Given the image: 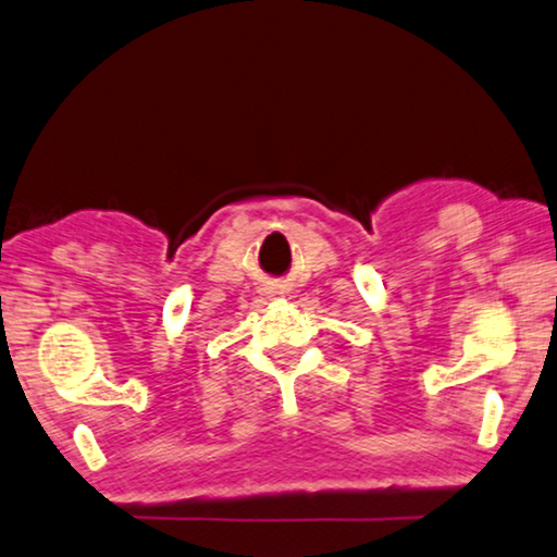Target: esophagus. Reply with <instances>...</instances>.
<instances>
[{"instance_id":"esophagus-1","label":"esophagus","mask_w":557,"mask_h":557,"mask_svg":"<svg viewBox=\"0 0 557 557\" xmlns=\"http://www.w3.org/2000/svg\"><path fill=\"white\" fill-rule=\"evenodd\" d=\"M262 293L268 295V297H275V295H282V293H285V287H282V285H270V287H264Z\"/></svg>"}]
</instances>
